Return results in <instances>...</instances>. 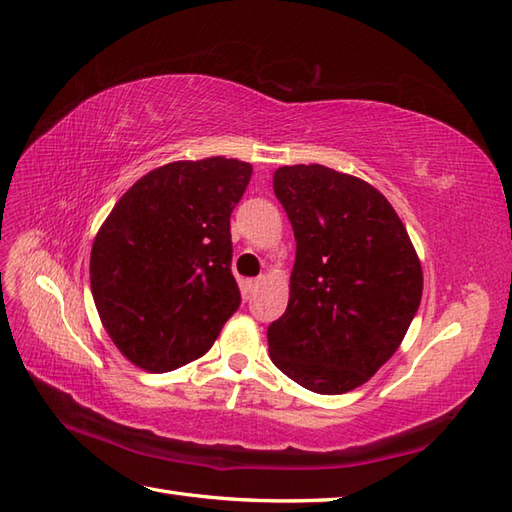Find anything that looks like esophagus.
Masks as SVG:
<instances>
[{"instance_id":"1","label":"esophagus","mask_w":512,"mask_h":512,"mask_svg":"<svg viewBox=\"0 0 512 512\" xmlns=\"http://www.w3.org/2000/svg\"><path fill=\"white\" fill-rule=\"evenodd\" d=\"M264 284V277H257V279H246L244 281V290L246 292H255L259 286Z\"/></svg>"}]
</instances>
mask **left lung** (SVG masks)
Masks as SVG:
<instances>
[{
    "instance_id": "left-lung-1",
    "label": "left lung",
    "mask_w": 512,
    "mask_h": 512,
    "mask_svg": "<svg viewBox=\"0 0 512 512\" xmlns=\"http://www.w3.org/2000/svg\"><path fill=\"white\" fill-rule=\"evenodd\" d=\"M277 200L297 239L288 308L268 328L281 372L317 394L367 383L400 347L422 299V266L394 206L323 165L279 167Z\"/></svg>"
}]
</instances>
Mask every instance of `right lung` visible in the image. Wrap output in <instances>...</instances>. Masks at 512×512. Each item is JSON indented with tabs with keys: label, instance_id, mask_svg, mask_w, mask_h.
Listing matches in <instances>:
<instances>
[{
	"label": "right lung",
	"instance_id": "add662e5",
	"mask_svg": "<svg viewBox=\"0 0 512 512\" xmlns=\"http://www.w3.org/2000/svg\"><path fill=\"white\" fill-rule=\"evenodd\" d=\"M253 176L248 162L178 160L140 178L94 237L90 286L105 332L151 374L211 350L239 308L231 213Z\"/></svg>",
	"mask_w": 512,
	"mask_h": 512
}]
</instances>
